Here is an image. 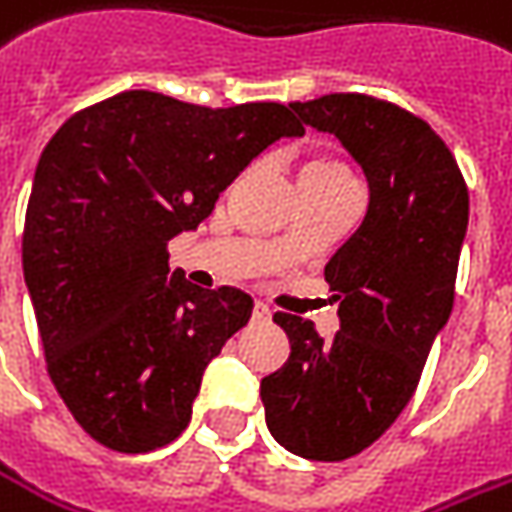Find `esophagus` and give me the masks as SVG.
Masks as SVG:
<instances>
[{"instance_id": "esophagus-1", "label": "esophagus", "mask_w": 512, "mask_h": 512, "mask_svg": "<svg viewBox=\"0 0 512 512\" xmlns=\"http://www.w3.org/2000/svg\"><path fill=\"white\" fill-rule=\"evenodd\" d=\"M269 317H272V309H269L266 303H260V300H257L255 306H252V320H255V323H266Z\"/></svg>"}]
</instances>
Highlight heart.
I'll list each match as a JSON object with an SVG mask.
<instances>
[{"label":"heart","mask_w":512,"mask_h":512,"mask_svg":"<svg viewBox=\"0 0 512 512\" xmlns=\"http://www.w3.org/2000/svg\"><path fill=\"white\" fill-rule=\"evenodd\" d=\"M300 186H337V184H354L351 178V169L345 167L340 158L326 155V152H317L303 161L300 167Z\"/></svg>","instance_id":"heart-1"}]
</instances>
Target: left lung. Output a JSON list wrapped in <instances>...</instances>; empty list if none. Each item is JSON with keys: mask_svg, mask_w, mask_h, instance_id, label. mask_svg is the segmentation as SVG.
Wrapping results in <instances>:
<instances>
[{"mask_svg": "<svg viewBox=\"0 0 512 512\" xmlns=\"http://www.w3.org/2000/svg\"><path fill=\"white\" fill-rule=\"evenodd\" d=\"M291 110L351 152L368 181V209L326 263L340 331L323 340L314 323L277 311L291 354L263 377L260 399L283 448L343 462L394 425L448 323L467 186L431 124L391 101L331 93Z\"/></svg>", "mask_w": 512, "mask_h": 512, "instance_id": "left-lung-1", "label": "left lung"}]
</instances>
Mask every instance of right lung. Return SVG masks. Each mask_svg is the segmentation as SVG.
Returning <instances> with one entry per match:
<instances>
[{
  "label": "right lung",
  "mask_w": 512,
  "mask_h": 512,
  "mask_svg": "<svg viewBox=\"0 0 512 512\" xmlns=\"http://www.w3.org/2000/svg\"><path fill=\"white\" fill-rule=\"evenodd\" d=\"M286 104L198 107L127 90L70 115L33 175L22 269L47 374L84 431L118 453L164 448L192 419L206 365L252 297L169 272L260 152L303 135Z\"/></svg>",
  "instance_id": "1"
}]
</instances>
